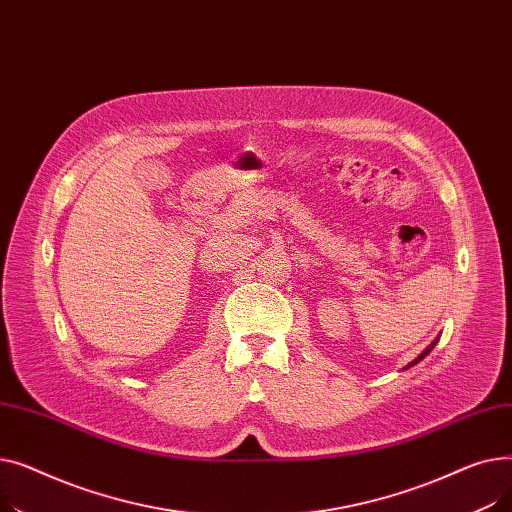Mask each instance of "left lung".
Wrapping results in <instances>:
<instances>
[{
  "label": "left lung",
  "mask_w": 512,
  "mask_h": 512,
  "mask_svg": "<svg viewBox=\"0 0 512 512\" xmlns=\"http://www.w3.org/2000/svg\"><path fill=\"white\" fill-rule=\"evenodd\" d=\"M436 342H438V340H434V342H432V344H429V346H427V348H425V351H423V353H421V355H419V357H417V359H415V361H413V363H409V367H413V365H415V363H419V361H421V359H425V357H427V355H429V353H432V348H434V346H436Z\"/></svg>",
  "instance_id": "8db88e82"
}]
</instances>
